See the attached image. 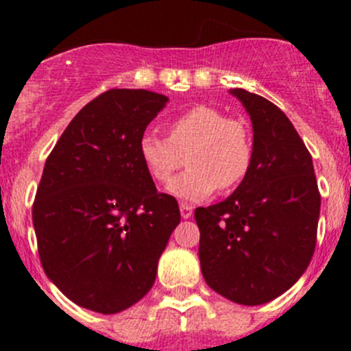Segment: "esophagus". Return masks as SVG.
Here are the masks:
<instances>
[{"label":"esophagus","instance_id":"esophagus-1","mask_svg":"<svg viewBox=\"0 0 351 351\" xmlns=\"http://www.w3.org/2000/svg\"><path fill=\"white\" fill-rule=\"evenodd\" d=\"M180 214H182L183 219H190L193 215V207H192V205L182 204V205H180Z\"/></svg>","mask_w":351,"mask_h":351}]
</instances>
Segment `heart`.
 I'll return each instance as SVG.
<instances>
[{
	"mask_svg": "<svg viewBox=\"0 0 351 351\" xmlns=\"http://www.w3.org/2000/svg\"><path fill=\"white\" fill-rule=\"evenodd\" d=\"M139 158L151 178L166 183L189 162V169L168 185V192L197 204L217 189L232 190L246 178L253 162V143L246 125L207 105L180 113L168 123V139L141 136Z\"/></svg>",
	"mask_w": 351,
	"mask_h": 351,
	"instance_id": "b5f03b06",
	"label": "heart"
}]
</instances>
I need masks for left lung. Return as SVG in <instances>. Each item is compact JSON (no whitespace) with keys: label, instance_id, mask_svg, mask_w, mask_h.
<instances>
[{"label":"left lung","instance_id":"8db88e82","mask_svg":"<svg viewBox=\"0 0 351 351\" xmlns=\"http://www.w3.org/2000/svg\"><path fill=\"white\" fill-rule=\"evenodd\" d=\"M253 125V162L226 200L198 207L202 275L226 299L260 306L287 292L316 247L321 195L292 122L260 95L229 90Z\"/></svg>","mask_w":351,"mask_h":351}]
</instances>
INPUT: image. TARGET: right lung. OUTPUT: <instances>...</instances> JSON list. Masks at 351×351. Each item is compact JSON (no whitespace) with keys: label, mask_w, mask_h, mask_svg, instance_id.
<instances>
[{"label":"right lung","mask_w":351,"mask_h":351,"mask_svg":"<svg viewBox=\"0 0 351 351\" xmlns=\"http://www.w3.org/2000/svg\"><path fill=\"white\" fill-rule=\"evenodd\" d=\"M147 90H110L71 120L45 161L34 219L45 275L69 300L117 314L151 290L180 224L139 158L141 136L168 104Z\"/></svg>","instance_id":"add662e5"}]
</instances>
